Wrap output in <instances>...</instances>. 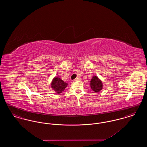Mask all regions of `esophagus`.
<instances>
[{
    "label": "esophagus",
    "mask_w": 147,
    "mask_h": 147,
    "mask_svg": "<svg viewBox=\"0 0 147 147\" xmlns=\"http://www.w3.org/2000/svg\"><path fill=\"white\" fill-rule=\"evenodd\" d=\"M81 80V78L79 77H78L75 79V80Z\"/></svg>",
    "instance_id": "34e87169"
}]
</instances>
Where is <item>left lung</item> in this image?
<instances>
[{
  "mask_svg": "<svg viewBox=\"0 0 147 147\" xmlns=\"http://www.w3.org/2000/svg\"><path fill=\"white\" fill-rule=\"evenodd\" d=\"M90 85L92 90L95 92H100L102 89L103 84L102 81L97 76H93L91 79Z\"/></svg>",
  "mask_w": 147,
  "mask_h": 147,
  "instance_id": "1",
  "label": "left lung"
}]
</instances>
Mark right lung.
I'll return each mask as SVG.
<instances>
[{
  "label": "right lung",
  "mask_w": 147,
  "mask_h": 147,
  "mask_svg": "<svg viewBox=\"0 0 147 147\" xmlns=\"http://www.w3.org/2000/svg\"><path fill=\"white\" fill-rule=\"evenodd\" d=\"M68 84L63 82L60 78L55 77L51 84V88L57 94H61L67 86Z\"/></svg>",
  "instance_id": "right-lung-1"
}]
</instances>
